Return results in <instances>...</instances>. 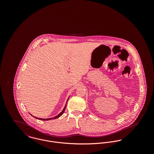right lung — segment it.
Masks as SVG:
<instances>
[{"instance_id": "right-lung-1", "label": "right lung", "mask_w": 154, "mask_h": 154, "mask_svg": "<svg viewBox=\"0 0 154 154\" xmlns=\"http://www.w3.org/2000/svg\"><path fill=\"white\" fill-rule=\"evenodd\" d=\"M70 97V96H69ZM69 98H67V100H68V99H69ZM67 101H66V105H65V107H64V109H63V110L62 111V112H60V113H59L57 116H55V117H51V118H48V119H41V118H38V117H34V116H33L32 114H31L32 117H34V118H35V119H38V120H52V119H57V118H59V117H60L63 114V112H64V111H65V109H66V104H67Z\"/></svg>"}]
</instances>
